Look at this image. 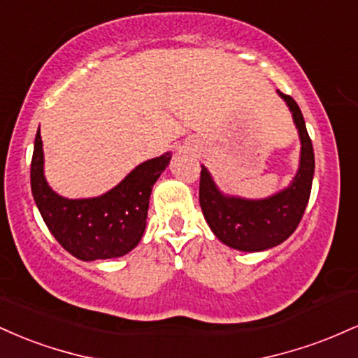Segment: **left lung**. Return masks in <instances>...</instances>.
<instances>
[{
  "label": "left lung",
  "instance_id": "1",
  "mask_svg": "<svg viewBox=\"0 0 358 358\" xmlns=\"http://www.w3.org/2000/svg\"><path fill=\"white\" fill-rule=\"evenodd\" d=\"M293 113L301 138V162L289 188L266 200H244L224 196L213 185L208 171H200L199 200L203 217L217 239L229 248L256 252L285 242L296 231L310 200L315 173V153L305 119L296 101L278 90Z\"/></svg>",
  "mask_w": 358,
  "mask_h": 358
}]
</instances>
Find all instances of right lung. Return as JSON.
I'll return each instance as SVG.
<instances>
[{
    "label": "right lung",
    "instance_id": "add662e5",
    "mask_svg": "<svg viewBox=\"0 0 358 358\" xmlns=\"http://www.w3.org/2000/svg\"><path fill=\"white\" fill-rule=\"evenodd\" d=\"M171 155L134 168L113 190L97 199L69 200L45 182L40 133L31 156V193L48 231L67 252L82 261L124 256L141 241L146 227L151 188L170 163Z\"/></svg>",
    "mask_w": 358,
    "mask_h": 358
}]
</instances>
